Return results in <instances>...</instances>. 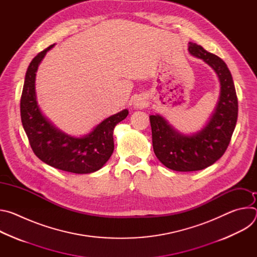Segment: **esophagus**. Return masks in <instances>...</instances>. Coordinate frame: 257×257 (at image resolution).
I'll return each instance as SVG.
<instances>
[{"label": "esophagus", "instance_id": "34e87169", "mask_svg": "<svg viewBox=\"0 0 257 257\" xmlns=\"http://www.w3.org/2000/svg\"><path fill=\"white\" fill-rule=\"evenodd\" d=\"M133 104H134V106H135V107L142 108V107H144V106H145V104H146V100H145L143 97H141V96H136V97L134 98Z\"/></svg>", "mask_w": 257, "mask_h": 257}]
</instances>
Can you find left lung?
I'll use <instances>...</instances> for the list:
<instances>
[{
  "mask_svg": "<svg viewBox=\"0 0 257 257\" xmlns=\"http://www.w3.org/2000/svg\"><path fill=\"white\" fill-rule=\"evenodd\" d=\"M188 52L215 72L219 81V96L208 122L192 134L180 132L159 114L150 116L155 155L164 166L178 172L203 170L222 158L238 118L236 89L226 63L193 43H189Z\"/></svg>",
  "mask_w": 257,
  "mask_h": 257,
  "instance_id": "obj_1",
  "label": "left lung"
}]
</instances>
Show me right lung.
Segmentation results:
<instances>
[{"label":"right lung","instance_id":"1","mask_svg":"<svg viewBox=\"0 0 257 257\" xmlns=\"http://www.w3.org/2000/svg\"><path fill=\"white\" fill-rule=\"evenodd\" d=\"M50 46L30 62L20 100L21 121L33 153L47 165L69 173L89 174L98 171L114 152L115 126L128 116V109L109 116L81 137L57 128L42 112L36 99L35 76Z\"/></svg>","mask_w":257,"mask_h":257}]
</instances>
